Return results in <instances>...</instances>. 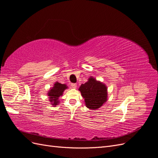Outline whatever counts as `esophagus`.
Segmentation results:
<instances>
[{
	"label": "esophagus",
	"mask_w": 158,
	"mask_h": 158,
	"mask_svg": "<svg viewBox=\"0 0 158 158\" xmlns=\"http://www.w3.org/2000/svg\"><path fill=\"white\" fill-rule=\"evenodd\" d=\"M71 87L73 89H76L77 87V85L76 83H71Z\"/></svg>",
	"instance_id": "obj_1"
}]
</instances>
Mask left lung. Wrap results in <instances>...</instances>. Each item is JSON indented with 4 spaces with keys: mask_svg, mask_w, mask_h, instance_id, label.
Segmentation results:
<instances>
[{
    "mask_svg": "<svg viewBox=\"0 0 158 158\" xmlns=\"http://www.w3.org/2000/svg\"><path fill=\"white\" fill-rule=\"evenodd\" d=\"M79 91L85 99L87 108L96 110L107 101V87L106 85L91 76L88 81L81 85Z\"/></svg>",
    "mask_w": 158,
    "mask_h": 158,
    "instance_id": "1",
    "label": "left lung"
}]
</instances>
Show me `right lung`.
Here are the masks:
<instances>
[{
	"mask_svg": "<svg viewBox=\"0 0 158 158\" xmlns=\"http://www.w3.org/2000/svg\"><path fill=\"white\" fill-rule=\"evenodd\" d=\"M68 89L66 84H62L56 81L54 83L53 87L48 91L47 95L49 98V102L52 106L56 107L59 105L60 101L59 100L60 96H62L64 91Z\"/></svg>",
	"mask_w": 158,
	"mask_h": 158,
	"instance_id": "add662e5",
	"label": "right lung"
}]
</instances>
